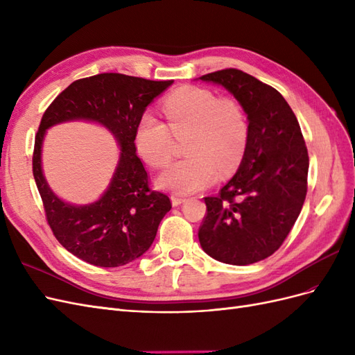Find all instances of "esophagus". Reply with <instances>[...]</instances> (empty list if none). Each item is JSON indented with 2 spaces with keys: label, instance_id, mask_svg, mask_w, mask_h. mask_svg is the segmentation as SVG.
I'll return each mask as SVG.
<instances>
[{
  "label": "esophagus",
  "instance_id": "34e87169",
  "mask_svg": "<svg viewBox=\"0 0 355 355\" xmlns=\"http://www.w3.org/2000/svg\"><path fill=\"white\" fill-rule=\"evenodd\" d=\"M185 200L184 198H180V197H171V204H173V207H178V206H180L182 202H184Z\"/></svg>",
  "mask_w": 355,
  "mask_h": 355
}]
</instances>
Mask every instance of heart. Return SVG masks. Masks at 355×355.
Masks as SVG:
<instances>
[{"label":"heart","mask_w":355,"mask_h":355,"mask_svg":"<svg viewBox=\"0 0 355 355\" xmlns=\"http://www.w3.org/2000/svg\"><path fill=\"white\" fill-rule=\"evenodd\" d=\"M163 112L167 125L153 114H144L133 136L137 155L153 168L164 167L173 158V137H187L188 158L159 175L161 189L176 196L194 194L216 184L220 171L230 175L239 167L249 141V123L237 101L188 85L168 96Z\"/></svg>","instance_id":"1"}]
</instances>
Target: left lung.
<instances>
[{
  "instance_id": "obj_1",
  "label": "left lung",
  "mask_w": 355,
  "mask_h": 355,
  "mask_svg": "<svg viewBox=\"0 0 355 355\" xmlns=\"http://www.w3.org/2000/svg\"><path fill=\"white\" fill-rule=\"evenodd\" d=\"M200 80L227 89L249 120V141L237 173L219 196L206 197L198 240L213 259L250 265L280 249L302 210L309 158L296 115L283 96L240 69Z\"/></svg>"
}]
</instances>
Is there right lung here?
I'll return each instance as SVG.
<instances>
[{
	"label": "right lung",
	"mask_w": 355,
	"mask_h": 355,
	"mask_svg": "<svg viewBox=\"0 0 355 355\" xmlns=\"http://www.w3.org/2000/svg\"><path fill=\"white\" fill-rule=\"evenodd\" d=\"M171 84V80L151 81L114 72L93 75L68 85L41 118L32 157L35 184L55 237L84 262L115 268L141 257L171 209L166 194L149 189L148 173L133 144L139 118ZM77 119L103 125L122 151L109 188L99 200L84 207L59 199L48 187L40 166L46 128Z\"/></svg>",
	"instance_id": "add662e5"
}]
</instances>
